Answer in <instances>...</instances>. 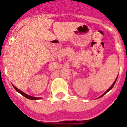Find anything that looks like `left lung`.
I'll use <instances>...</instances> for the list:
<instances>
[{"label":"left lung","mask_w":127,"mask_h":127,"mask_svg":"<svg viewBox=\"0 0 127 127\" xmlns=\"http://www.w3.org/2000/svg\"><path fill=\"white\" fill-rule=\"evenodd\" d=\"M116 80H117V79H116V80L114 81V83H113V85H112V86H111V87H110V88H109V89H108V90H107V91H106V92H105V93H104V94H103V95H101V96H100V97H102L103 95H105V94H106V93H107V92H108L109 91V90H111V89H112V88H113V86H114V84H115V83H116Z\"/></svg>","instance_id":"obj_1"}]
</instances>
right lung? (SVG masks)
I'll return each instance as SVG.
<instances>
[{
	"label": "right lung",
	"instance_id": "obj_1",
	"mask_svg": "<svg viewBox=\"0 0 127 127\" xmlns=\"http://www.w3.org/2000/svg\"><path fill=\"white\" fill-rule=\"evenodd\" d=\"M13 87L14 88V89L17 91L18 92L20 93V94H22L23 96H24V97H26L27 98H29V99H30V100H39V99H41V98H40V97H32V96H30V95H27V94H25V93L23 92L22 91H21V90H20L19 89H18V88H16V86H14V85H13Z\"/></svg>",
	"mask_w": 127,
	"mask_h": 127
}]
</instances>
